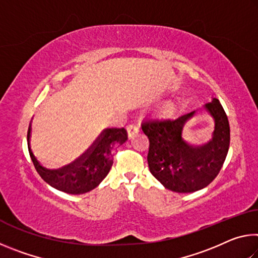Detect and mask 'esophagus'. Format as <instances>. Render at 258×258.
I'll list each match as a JSON object with an SVG mask.
<instances>
[{
  "label": "esophagus",
  "instance_id": "esophagus-1",
  "mask_svg": "<svg viewBox=\"0 0 258 258\" xmlns=\"http://www.w3.org/2000/svg\"><path fill=\"white\" fill-rule=\"evenodd\" d=\"M140 131V126L138 124H130L127 125V132L130 137H133L137 133H139Z\"/></svg>",
  "mask_w": 258,
  "mask_h": 258
}]
</instances>
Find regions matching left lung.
Masks as SVG:
<instances>
[{
	"label": "left lung",
	"mask_w": 258,
	"mask_h": 258,
	"mask_svg": "<svg viewBox=\"0 0 258 258\" xmlns=\"http://www.w3.org/2000/svg\"><path fill=\"white\" fill-rule=\"evenodd\" d=\"M204 107L214 118L215 130L211 141L200 147L182 139L183 126L196 111L178 117L149 115L142 121L143 133L149 139V169L166 189L180 194L204 189L224 164L230 146L228 116L217 99Z\"/></svg>",
	"instance_id": "1"
}]
</instances>
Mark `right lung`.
<instances>
[{
  "instance_id": "add662e5",
  "label": "right lung",
  "mask_w": 258,
  "mask_h": 258,
  "mask_svg": "<svg viewBox=\"0 0 258 258\" xmlns=\"http://www.w3.org/2000/svg\"><path fill=\"white\" fill-rule=\"evenodd\" d=\"M30 124L27 132L28 151L37 173L47 184L71 195H82L97 187L110 171L112 150L127 140V132L121 128H106L85 154L73 164L60 169H47L36 159L30 149Z\"/></svg>"
}]
</instances>
